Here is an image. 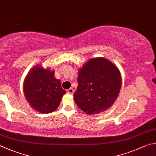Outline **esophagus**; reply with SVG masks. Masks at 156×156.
<instances>
[{"instance_id": "esophagus-1", "label": "esophagus", "mask_w": 156, "mask_h": 156, "mask_svg": "<svg viewBox=\"0 0 156 156\" xmlns=\"http://www.w3.org/2000/svg\"><path fill=\"white\" fill-rule=\"evenodd\" d=\"M67 92L68 94H73L74 93V90L73 88H70L68 89L67 90Z\"/></svg>"}]
</instances>
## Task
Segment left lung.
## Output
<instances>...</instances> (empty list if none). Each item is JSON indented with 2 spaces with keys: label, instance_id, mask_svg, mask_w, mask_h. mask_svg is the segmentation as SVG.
Segmentation results:
<instances>
[{
  "label": "left lung",
  "instance_id": "8db88e82",
  "mask_svg": "<svg viewBox=\"0 0 156 156\" xmlns=\"http://www.w3.org/2000/svg\"><path fill=\"white\" fill-rule=\"evenodd\" d=\"M77 81L74 101L88 114H99L111 108L121 88L119 68L102 57L90 59L80 68Z\"/></svg>",
  "mask_w": 156,
  "mask_h": 156
}]
</instances>
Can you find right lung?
Here are the masks:
<instances>
[{"instance_id": "obj_1", "label": "right lung", "mask_w": 156, "mask_h": 156, "mask_svg": "<svg viewBox=\"0 0 156 156\" xmlns=\"http://www.w3.org/2000/svg\"><path fill=\"white\" fill-rule=\"evenodd\" d=\"M54 74V70L37 65L29 71L24 79V96L30 106L40 113L48 114L56 110L62 97L66 93Z\"/></svg>"}]
</instances>
